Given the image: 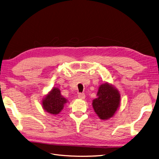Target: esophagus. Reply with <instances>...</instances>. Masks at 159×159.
Here are the masks:
<instances>
[{"label":"esophagus","instance_id":"1","mask_svg":"<svg viewBox=\"0 0 159 159\" xmlns=\"http://www.w3.org/2000/svg\"><path fill=\"white\" fill-rule=\"evenodd\" d=\"M78 97H79V98L80 99H85V95L84 93H79Z\"/></svg>","mask_w":159,"mask_h":159}]
</instances>
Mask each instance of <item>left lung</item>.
<instances>
[{
  "instance_id": "8db88e82",
  "label": "left lung",
  "mask_w": 159,
  "mask_h": 159,
  "mask_svg": "<svg viewBox=\"0 0 159 159\" xmlns=\"http://www.w3.org/2000/svg\"><path fill=\"white\" fill-rule=\"evenodd\" d=\"M121 95L112 84L106 82L99 86L97 98L92 101L96 114L102 120L112 118L120 105Z\"/></svg>"
}]
</instances>
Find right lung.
Here are the masks:
<instances>
[{
	"mask_svg": "<svg viewBox=\"0 0 159 159\" xmlns=\"http://www.w3.org/2000/svg\"><path fill=\"white\" fill-rule=\"evenodd\" d=\"M68 101L61 95L58 88L53 87L41 101V105L45 112L51 114H58L63 110Z\"/></svg>",
	"mask_w": 159,
	"mask_h": 159,
	"instance_id": "add662e5",
	"label": "right lung"
}]
</instances>
